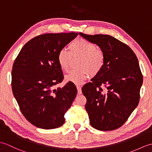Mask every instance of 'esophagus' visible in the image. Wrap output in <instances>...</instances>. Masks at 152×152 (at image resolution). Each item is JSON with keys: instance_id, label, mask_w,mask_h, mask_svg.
Instances as JSON below:
<instances>
[{"instance_id": "34e87169", "label": "esophagus", "mask_w": 152, "mask_h": 152, "mask_svg": "<svg viewBox=\"0 0 152 152\" xmlns=\"http://www.w3.org/2000/svg\"><path fill=\"white\" fill-rule=\"evenodd\" d=\"M76 88H77V89H78V95H81L82 93L81 87H80V86H76Z\"/></svg>"}]
</instances>
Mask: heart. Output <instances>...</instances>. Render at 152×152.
<instances>
[{"label": "heart", "mask_w": 152, "mask_h": 152, "mask_svg": "<svg viewBox=\"0 0 152 152\" xmlns=\"http://www.w3.org/2000/svg\"><path fill=\"white\" fill-rule=\"evenodd\" d=\"M69 50L70 52L64 48L61 49L57 57L61 69L64 72L69 69L72 57H80L78 62L80 69L70 71L65 77L67 82L81 85L89 74L91 76H96L104 66L105 56L103 51L84 38H79L72 41L69 45Z\"/></svg>", "instance_id": "b5f03b06"}]
</instances>
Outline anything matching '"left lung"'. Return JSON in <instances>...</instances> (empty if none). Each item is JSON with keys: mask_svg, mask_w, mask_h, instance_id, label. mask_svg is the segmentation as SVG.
Masks as SVG:
<instances>
[{"mask_svg": "<svg viewBox=\"0 0 152 152\" xmlns=\"http://www.w3.org/2000/svg\"><path fill=\"white\" fill-rule=\"evenodd\" d=\"M79 34L97 45L105 56L101 72L82 89L90 124L100 131L115 130L139 102L143 76L138 59L127 44L110 35Z\"/></svg>", "mask_w": 152, "mask_h": 152, "instance_id": "left-lung-1", "label": "left lung"}]
</instances>
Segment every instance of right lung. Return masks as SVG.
I'll list each match as a JSON object with an SVG mask.
<instances>
[{"label": "right lung", "instance_id": "add662e5", "mask_svg": "<svg viewBox=\"0 0 152 152\" xmlns=\"http://www.w3.org/2000/svg\"><path fill=\"white\" fill-rule=\"evenodd\" d=\"M78 33H48L24 45L13 64L12 88L21 113L31 124L44 129L61 127L64 115L77 94L76 86H55L64 78L57 62L61 49Z\"/></svg>", "mask_w": 152, "mask_h": 152}]
</instances>
